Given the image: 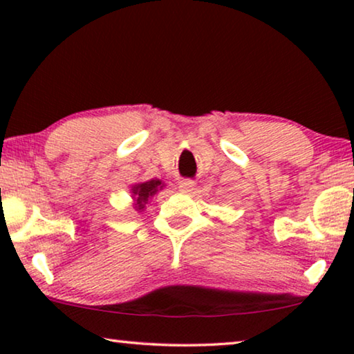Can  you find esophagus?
<instances>
[{
  "label": "esophagus",
  "mask_w": 354,
  "mask_h": 354,
  "mask_svg": "<svg viewBox=\"0 0 354 354\" xmlns=\"http://www.w3.org/2000/svg\"><path fill=\"white\" fill-rule=\"evenodd\" d=\"M178 187H179V190L184 192V194H189V192L194 190L195 183L190 181V179H181V181H179V184H178Z\"/></svg>",
  "instance_id": "obj_1"
}]
</instances>
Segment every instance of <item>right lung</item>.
<instances>
[{
  "mask_svg": "<svg viewBox=\"0 0 354 354\" xmlns=\"http://www.w3.org/2000/svg\"><path fill=\"white\" fill-rule=\"evenodd\" d=\"M165 189L162 179L153 178L148 181H140L131 185V196H133V207L137 212H143L147 209L148 201Z\"/></svg>",
  "mask_w": 354,
  "mask_h": 354,
  "instance_id": "1",
  "label": "right lung"
}]
</instances>
